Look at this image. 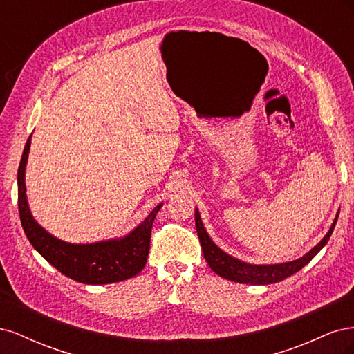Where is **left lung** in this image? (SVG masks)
Instances as JSON below:
<instances>
[{
    "label": "left lung",
    "mask_w": 354,
    "mask_h": 354,
    "mask_svg": "<svg viewBox=\"0 0 354 354\" xmlns=\"http://www.w3.org/2000/svg\"><path fill=\"white\" fill-rule=\"evenodd\" d=\"M337 218H338V216H337ZM337 218H335L334 224L330 226L329 232L326 233V236L320 241L313 250H310L306 255H303L301 259L289 261V263H282V264L252 266V264H246L236 259H233V257L227 255L226 252H223L218 246H216V243L209 239L208 233L202 226L198 209L195 211L198 238H199V242L202 246L203 257H205V260L209 264L211 270L216 272L218 276L224 277V279L239 282V283H251V285H269V283L281 282L291 274L297 273L298 270H301L303 267L307 263H310V260H312L313 257L326 245V242L329 241L330 233L334 232Z\"/></svg>",
    "instance_id": "left-lung-1"
}]
</instances>
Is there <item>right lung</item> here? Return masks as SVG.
<instances>
[{"mask_svg":"<svg viewBox=\"0 0 354 354\" xmlns=\"http://www.w3.org/2000/svg\"><path fill=\"white\" fill-rule=\"evenodd\" d=\"M29 147L30 136L25 145L17 171V203L22 227L32 246L60 273L81 283H113L130 279L140 273L147 261L152 224L162 203L155 207L140 226L124 239L88 245L59 241L38 226V223L30 216L25 192V167Z\"/></svg>","mask_w":354,"mask_h":354,"instance_id":"obj_1","label":"right lung"}]
</instances>
